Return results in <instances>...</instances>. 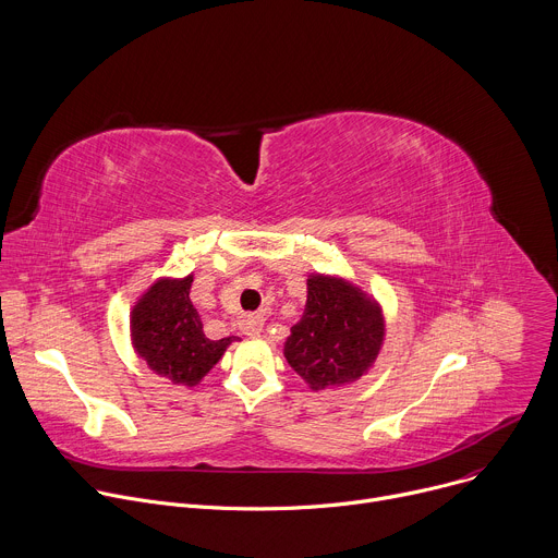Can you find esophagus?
<instances>
[{"instance_id": "obj_1", "label": "esophagus", "mask_w": 558, "mask_h": 558, "mask_svg": "<svg viewBox=\"0 0 558 558\" xmlns=\"http://www.w3.org/2000/svg\"><path fill=\"white\" fill-rule=\"evenodd\" d=\"M241 331L250 338L258 336L263 331V317L260 315H245L241 320Z\"/></svg>"}]
</instances>
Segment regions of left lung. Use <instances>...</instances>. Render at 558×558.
<instances>
[{"mask_svg": "<svg viewBox=\"0 0 558 558\" xmlns=\"http://www.w3.org/2000/svg\"><path fill=\"white\" fill-rule=\"evenodd\" d=\"M384 340L386 320L377 298L342 276L313 271L306 278L304 313L291 327L282 353L317 392L366 375Z\"/></svg>", "mask_w": 558, "mask_h": 558, "instance_id": "8db88e82", "label": "left lung"}]
</instances>
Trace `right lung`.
I'll return each instance as SVG.
<instances>
[{"instance_id":"add662e5","label":"right lung","mask_w":558,"mask_h":558,"mask_svg":"<svg viewBox=\"0 0 558 558\" xmlns=\"http://www.w3.org/2000/svg\"><path fill=\"white\" fill-rule=\"evenodd\" d=\"M194 274L156 278L130 311V342L158 377L194 388L218 364L235 336L209 340L190 298Z\"/></svg>"}]
</instances>
